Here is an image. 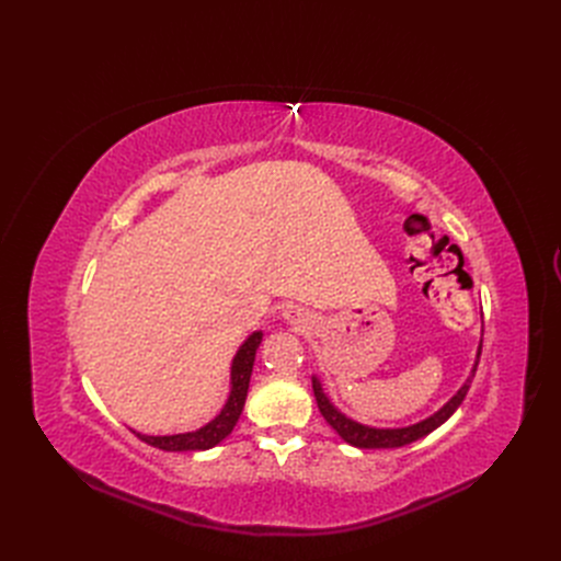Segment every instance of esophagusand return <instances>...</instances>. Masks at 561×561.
I'll return each mask as SVG.
<instances>
[{
  "instance_id": "34e87169",
  "label": "esophagus",
  "mask_w": 561,
  "mask_h": 561,
  "mask_svg": "<svg viewBox=\"0 0 561 561\" xmlns=\"http://www.w3.org/2000/svg\"><path fill=\"white\" fill-rule=\"evenodd\" d=\"M290 325H298V328H302V325H307V311L302 309V307H296V305H288V307H284V313H282Z\"/></svg>"
}]
</instances>
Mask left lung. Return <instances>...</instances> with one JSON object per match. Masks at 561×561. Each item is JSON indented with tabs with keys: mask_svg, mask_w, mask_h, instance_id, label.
<instances>
[{
	"mask_svg": "<svg viewBox=\"0 0 561 561\" xmlns=\"http://www.w3.org/2000/svg\"><path fill=\"white\" fill-rule=\"evenodd\" d=\"M480 355H482V343L478 347V357H476L473 370H470L468 379L463 381V387L444 407H440L436 414H432L430 419H425L416 425H409V427H370V425H362L357 421L347 419L330 402L325 391H322V385H320L318 377H311L313 396H316V402H318L322 419H325L336 430V434L345 440V444L355 446V448H402L407 444H414V440L427 436L430 432H434L438 425H444L455 414L457 407L463 402V398L470 389V381H473V377H476Z\"/></svg>",
	"mask_w": 561,
	"mask_h": 561,
	"instance_id": "1",
	"label": "left lung"
}]
</instances>
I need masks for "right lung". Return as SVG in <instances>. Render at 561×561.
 I'll return each mask as SVG.
<instances>
[{"label":"right lung","mask_w":561,"mask_h":561,"mask_svg":"<svg viewBox=\"0 0 561 561\" xmlns=\"http://www.w3.org/2000/svg\"><path fill=\"white\" fill-rule=\"evenodd\" d=\"M263 334L254 332L245 339V343L236 352V357L231 362V391L229 398L222 407L220 414L206 423L204 427L195 432H184V434H170V436H147L140 432H134L140 440H145L147 446H154L165 453H193V450H209L218 446L225 436L231 434L233 425L239 423V416L243 411L245 398H248V387H250V375L256 357V347L261 345Z\"/></svg>","instance_id":"1"}]
</instances>
